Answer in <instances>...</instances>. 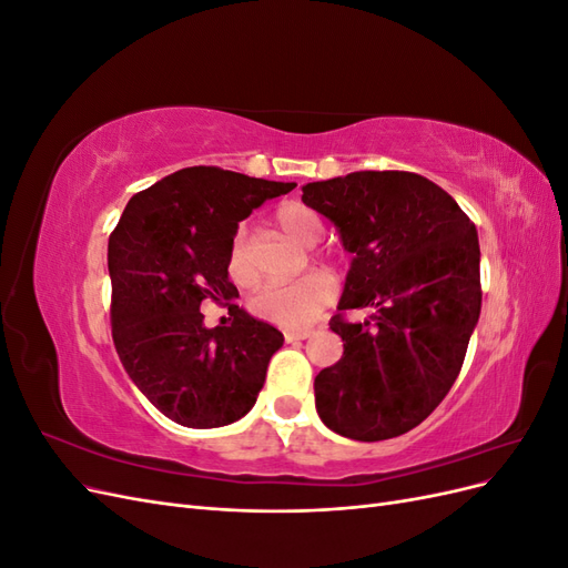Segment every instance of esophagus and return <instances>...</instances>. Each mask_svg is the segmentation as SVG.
Listing matches in <instances>:
<instances>
[{
	"instance_id": "34e87169",
	"label": "esophagus",
	"mask_w": 568,
	"mask_h": 568,
	"mask_svg": "<svg viewBox=\"0 0 568 568\" xmlns=\"http://www.w3.org/2000/svg\"><path fill=\"white\" fill-rule=\"evenodd\" d=\"M313 332L311 329H288V332H284V338H286V343H296V341H305L307 336H311Z\"/></svg>"
}]
</instances>
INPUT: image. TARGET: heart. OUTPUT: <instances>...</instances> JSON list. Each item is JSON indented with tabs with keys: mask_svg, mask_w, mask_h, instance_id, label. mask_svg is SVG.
Listing matches in <instances>:
<instances>
[{
	"mask_svg": "<svg viewBox=\"0 0 568 568\" xmlns=\"http://www.w3.org/2000/svg\"><path fill=\"white\" fill-rule=\"evenodd\" d=\"M274 220H277L280 230L288 239H294L296 244L303 246L315 244L322 234V222L315 211L296 201L282 203L277 213H274ZM227 274L239 286H251L255 282V270L248 257L244 230H239L230 244ZM334 296L336 288L332 277H326L322 272H311L296 282L261 286L251 296V311L270 324L284 326V329H303V326H311L332 305Z\"/></svg>",
	"mask_w": 568,
	"mask_h": 568,
	"instance_id": "heart-1",
	"label": "heart"
}]
</instances>
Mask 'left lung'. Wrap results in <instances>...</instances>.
I'll return each instance as SVG.
<instances>
[{
	"label": "left lung",
	"instance_id": "8db88e82",
	"mask_svg": "<svg viewBox=\"0 0 568 568\" xmlns=\"http://www.w3.org/2000/svg\"><path fill=\"white\" fill-rule=\"evenodd\" d=\"M303 203L338 232L353 261L329 322L343 341L315 376L320 419L374 443L419 426L453 388L480 315L474 222L438 184L400 170H359L307 182Z\"/></svg>",
	"mask_w": 568,
	"mask_h": 568
}]
</instances>
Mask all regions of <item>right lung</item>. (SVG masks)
<instances>
[{
	"label": "right lung",
	"instance_id": "add662e5",
	"mask_svg": "<svg viewBox=\"0 0 568 568\" xmlns=\"http://www.w3.org/2000/svg\"><path fill=\"white\" fill-rule=\"evenodd\" d=\"M294 186L196 165L128 201L109 239L113 343L134 386L168 419L217 428L255 405L284 336L234 303L227 253L239 222ZM205 297L225 302L233 322L209 331Z\"/></svg>",
	"mask_w": 568,
	"mask_h": 568
}]
</instances>
